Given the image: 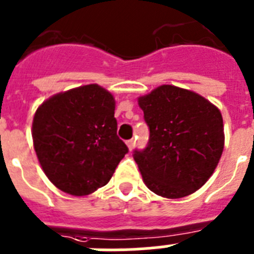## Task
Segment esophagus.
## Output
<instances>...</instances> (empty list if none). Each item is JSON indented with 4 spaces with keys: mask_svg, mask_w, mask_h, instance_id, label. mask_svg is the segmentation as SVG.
I'll list each match as a JSON object with an SVG mask.
<instances>
[{
    "mask_svg": "<svg viewBox=\"0 0 254 254\" xmlns=\"http://www.w3.org/2000/svg\"><path fill=\"white\" fill-rule=\"evenodd\" d=\"M134 143H136V141H134L133 138H131V140L127 141V146H128L129 151H131V150L133 149V147H134Z\"/></svg>",
    "mask_w": 254,
    "mask_h": 254,
    "instance_id": "obj_1",
    "label": "esophagus"
}]
</instances>
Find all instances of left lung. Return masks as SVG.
Instances as JSON below:
<instances>
[{
	"mask_svg": "<svg viewBox=\"0 0 254 254\" xmlns=\"http://www.w3.org/2000/svg\"><path fill=\"white\" fill-rule=\"evenodd\" d=\"M149 142L134 150L145 185L154 193L181 198L202 187L224 149L220 111L193 91L163 85L138 98Z\"/></svg>",
	"mask_w": 254,
	"mask_h": 254,
	"instance_id": "1",
	"label": "left lung"
}]
</instances>
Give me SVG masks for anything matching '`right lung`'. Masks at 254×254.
I'll return each mask as SVG.
<instances>
[{
    "mask_svg": "<svg viewBox=\"0 0 254 254\" xmlns=\"http://www.w3.org/2000/svg\"><path fill=\"white\" fill-rule=\"evenodd\" d=\"M116 102L99 85L52 96L33 120V142L46 176L61 190L86 196L111 181L128 147L117 136Z\"/></svg>",
    "mask_w": 254,
    "mask_h": 254,
    "instance_id": "add662e5",
    "label": "right lung"
}]
</instances>
